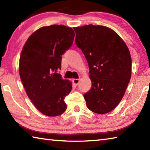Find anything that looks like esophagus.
I'll list each match as a JSON object with an SVG mask.
<instances>
[{
    "label": "esophagus",
    "mask_w": 150,
    "mask_h": 150,
    "mask_svg": "<svg viewBox=\"0 0 150 150\" xmlns=\"http://www.w3.org/2000/svg\"><path fill=\"white\" fill-rule=\"evenodd\" d=\"M73 83H74L75 85H77L79 83V79H73Z\"/></svg>",
    "instance_id": "esophagus-1"
}]
</instances>
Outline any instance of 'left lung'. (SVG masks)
Instances as JSON below:
<instances>
[{
  "label": "left lung",
  "mask_w": 150,
  "mask_h": 150,
  "mask_svg": "<svg viewBox=\"0 0 150 150\" xmlns=\"http://www.w3.org/2000/svg\"><path fill=\"white\" fill-rule=\"evenodd\" d=\"M75 44L89 67L91 90L84 94L90 110L104 114L121 102L131 77L132 59L127 46L110 28L86 25L73 28Z\"/></svg>",
  "instance_id": "1"
}]
</instances>
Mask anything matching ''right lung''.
Returning a JSON list of instances; mask_svg holds the SVG:
<instances>
[{
	"label": "right lung",
	"instance_id": "add662e5",
	"mask_svg": "<svg viewBox=\"0 0 150 150\" xmlns=\"http://www.w3.org/2000/svg\"><path fill=\"white\" fill-rule=\"evenodd\" d=\"M75 33L63 25H52L35 31L27 40L20 58V75L29 98L45 115L55 117L66 111L65 98L72 89L64 80L62 56L73 44Z\"/></svg>",
	"mask_w": 150,
	"mask_h": 150
}]
</instances>
